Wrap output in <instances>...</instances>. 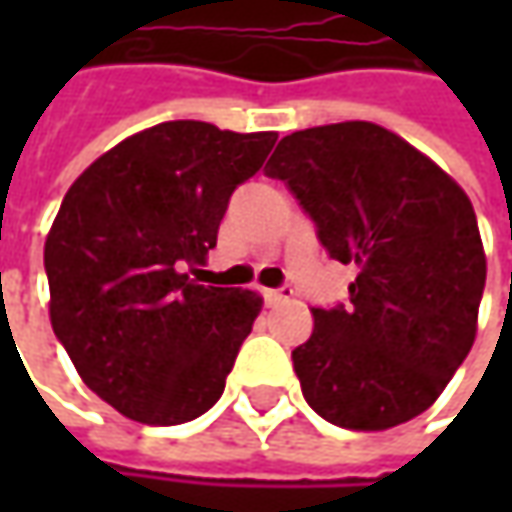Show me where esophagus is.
<instances>
[{
    "mask_svg": "<svg viewBox=\"0 0 512 512\" xmlns=\"http://www.w3.org/2000/svg\"><path fill=\"white\" fill-rule=\"evenodd\" d=\"M262 296H265V305H279V302H285L293 296V287H276V290H262Z\"/></svg>",
    "mask_w": 512,
    "mask_h": 512,
    "instance_id": "obj_1",
    "label": "esophagus"
}]
</instances>
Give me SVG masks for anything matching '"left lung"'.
I'll return each instance as SVG.
<instances>
[{
    "instance_id": "obj_1",
    "label": "left lung",
    "mask_w": 512,
    "mask_h": 512,
    "mask_svg": "<svg viewBox=\"0 0 512 512\" xmlns=\"http://www.w3.org/2000/svg\"><path fill=\"white\" fill-rule=\"evenodd\" d=\"M265 173L290 187L330 259L356 265L350 302L313 307L293 350L307 404L347 430L410 422L476 339L487 259L467 193L373 122L296 130Z\"/></svg>"
}]
</instances>
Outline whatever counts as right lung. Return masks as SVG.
<instances>
[{
  "label": "right lung",
  "instance_id": "obj_1",
  "mask_svg": "<svg viewBox=\"0 0 512 512\" xmlns=\"http://www.w3.org/2000/svg\"><path fill=\"white\" fill-rule=\"evenodd\" d=\"M276 133L179 119L133 133L65 193L45 242L50 325L90 390L142 424L207 413L262 296L187 276Z\"/></svg>",
  "mask_w": 512,
  "mask_h": 512
}]
</instances>
